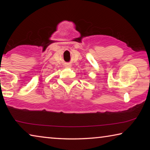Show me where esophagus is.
I'll return each instance as SVG.
<instances>
[{
  "instance_id": "34e87169",
  "label": "esophagus",
  "mask_w": 150,
  "mask_h": 150,
  "mask_svg": "<svg viewBox=\"0 0 150 150\" xmlns=\"http://www.w3.org/2000/svg\"><path fill=\"white\" fill-rule=\"evenodd\" d=\"M65 67H67V68H70L71 67V65H69V64H67V65H65Z\"/></svg>"
}]
</instances>
